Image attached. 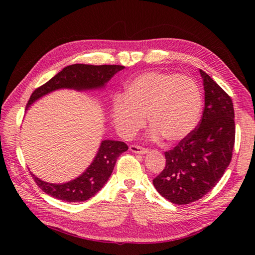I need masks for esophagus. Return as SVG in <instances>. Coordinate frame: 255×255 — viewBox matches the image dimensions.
<instances>
[{
    "label": "esophagus",
    "instance_id": "1",
    "mask_svg": "<svg viewBox=\"0 0 255 255\" xmlns=\"http://www.w3.org/2000/svg\"><path fill=\"white\" fill-rule=\"evenodd\" d=\"M129 150H130L131 152L138 153V154H145V153H148V151H149L147 148H142L137 144H131L130 147H129Z\"/></svg>",
    "mask_w": 255,
    "mask_h": 255
}]
</instances>
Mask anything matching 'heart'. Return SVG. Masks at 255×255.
<instances>
[{"mask_svg": "<svg viewBox=\"0 0 255 255\" xmlns=\"http://www.w3.org/2000/svg\"><path fill=\"white\" fill-rule=\"evenodd\" d=\"M202 107V92L191 78L145 72L126 85L124 96L115 97L111 117L117 131L129 138L144 127L148 116L151 138L174 143L197 126Z\"/></svg>", "mask_w": 255, "mask_h": 255, "instance_id": "1", "label": "heart"}]
</instances>
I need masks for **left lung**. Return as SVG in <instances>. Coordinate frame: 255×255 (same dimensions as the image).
Returning <instances> with one entry per match:
<instances>
[{"label":"left lung","instance_id":"obj_1","mask_svg":"<svg viewBox=\"0 0 255 255\" xmlns=\"http://www.w3.org/2000/svg\"><path fill=\"white\" fill-rule=\"evenodd\" d=\"M205 90V107L199 125L166 151L164 170L153 185L165 199L185 205L202 198L223 177L235 145V111L231 97L199 70Z\"/></svg>","mask_w":255,"mask_h":255}]
</instances>
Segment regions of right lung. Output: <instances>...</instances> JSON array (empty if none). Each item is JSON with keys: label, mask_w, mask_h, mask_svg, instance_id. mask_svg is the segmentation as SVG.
<instances>
[{"label": "right lung", "mask_w": 255, "mask_h": 255, "mask_svg": "<svg viewBox=\"0 0 255 255\" xmlns=\"http://www.w3.org/2000/svg\"><path fill=\"white\" fill-rule=\"evenodd\" d=\"M125 67L116 64H72L66 67L44 85L36 89L27 103L26 110L32 103L39 100L48 93L60 89H72L77 91H86L104 88L113 75L121 71ZM128 150V145L123 141L115 140H103L97 151L96 156L90 166L82 174L74 180L53 184L44 182L31 174L34 181L42 191L50 196L64 202L75 203L84 202L100 191L110 178L115 166L118 156Z\"/></svg>", "instance_id": "obj_1"}]
</instances>
